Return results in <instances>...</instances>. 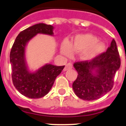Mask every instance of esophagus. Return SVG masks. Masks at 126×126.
<instances>
[{
	"instance_id": "esophagus-1",
	"label": "esophagus",
	"mask_w": 126,
	"mask_h": 126,
	"mask_svg": "<svg viewBox=\"0 0 126 126\" xmlns=\"http://www.w3.org/2000/svg\"><path fill=\"white\" fill-rule=\"evenodd\" d=\"M72 66H73V65H72V63H68L66 65V66H65V68H64L63 70H64V71H66V70H68V69H70V68H72Z\"/></svg>"
}]
</instances>
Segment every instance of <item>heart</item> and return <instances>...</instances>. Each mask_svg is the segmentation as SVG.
<instances>
[{
    "label": "heart",
    "instance_id": "obj_1",
    "mask_svg": "<svg viewBox=\"0 0 126 126\" xmlns=\"http://www.w3.org/2000/svg\"><path fill=\"white\" fill-rule=\"evenodd\" d=\"M106 46L98 38L91 33L76 35L72 43L64 40L61 45V53L66 57H70L73 53L80 52V58L85 61L94 59L106 50Z\"/></svg>",
    "mask_w": 126,
    "mask_h": 126
}]
</instances>
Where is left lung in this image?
Returning a JSON list of instances; mask_svg holds the SVG:
<instances>
[{"label":"left lung","instance_id":"obj_1","mask_svg":"<svg viewBox=\"0 0 126 126\" xmlns=\"http://www.w3.org/2000/svg\"><path fill=\"white\" fill-rule=\"evenodd\" d=\"M120 66V58L114 39L104 52L89 61L76 62L74 67L78 77L72 84L76 95L84 100L100 98L109 92Z\"/></svg>","mask_w":126,"mask_h":126}]
</instances>
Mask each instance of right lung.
<instances>
[{
  "label": "right lung",
  "mask_w": 126,
  "mask_h": 126,
  "mask_svg": "<svg viewBox=\"0 0 126 126\" xmlns=\"http://www.w3.org/2000/svg\"><path fill=\"white\" fill-rule=\"evenodd\" d=\"M54 26L39 23L20 32L15 39L10 54L12 81L16 89L30 98H39L47 94L56 77L65 66L46 64L34 72L30 71L25 51L28 43L38 33L54 35Z\"/></svg>",
  "instance_id": "1"
}]
</instances>
